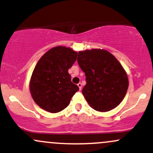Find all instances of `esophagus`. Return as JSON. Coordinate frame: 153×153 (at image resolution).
Returning <instances> with one entry per match:
<instances>
[{
  "instance_id": "34e87169",
  "label": "esophagus",
  "mask_w": 153,
  "mask_h": 153,
  "mask_svg": "<svg viewBox=\"0 0 153 153\" xmlns=\"http://www.w3.org/2000/svg\"><path fill=\"white\" fill-rule=\"evenodd\" d=\"M78 86L79 87V89H80V90H81V88H82V83H81V82H79V83L78 84Z\"/></svg>"
}]
</instances>
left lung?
<instances>
[{"label":"left lung","mask_w":153,"mask_h":153,"mask_svg":"<svg viewBox=\"0 0 153 153\" xmlns=\"http://www.w3.org/2000/svg\"><path fill=\"white\" fill-rule=\"evenodd\" d=\"M77 60L85 73L82 93L90 106L101 112L116 108L129 86L127 73L117 58L108 51L94 49L79 52Z\"/></svg>","instance_id":"obj_1"}]
</instances>
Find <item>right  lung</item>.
Listing matches in <instances>:
<instances>
[{"label":"right lung","mask_w":153,"mask_h":153,"mask_svg":"<svg viewBox=\"0 0 153 153\" xmlns=\"http://www.w3.org/2000/svg\"><path fill=\"white\" fill-rule=\"evenodd\" d=\"M77 56L72 49L58 46L47 52L38 61L31 78L30 92L40 108L57 113L68 106L79 90L68 73Z\"/></svg>","instance_id":"add662e5"}]
</instances>
